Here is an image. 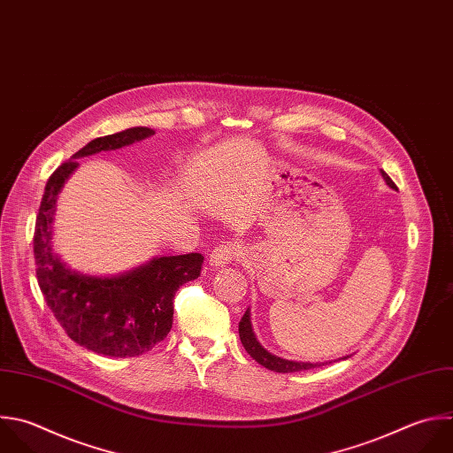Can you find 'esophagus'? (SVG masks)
<instances>
[{
  "label": "esophagus",
  "mask_w": 453,
  "mask_h": 453,
  "mask_svg": "<svg viewBox=\"0 0 453 453\" xmlns=\"http://www.w3.org/2000/svg\"><path fill=\"white\" fill-rule=\"evenodd\" d=\"M241 253V248L239 244L235 242H225V244H219L216 246L211 255H209V264L212 267H223L226 264H230L237 255Z\"/></svg>",
  "instance_id": "obj_1"
}]
</instances>
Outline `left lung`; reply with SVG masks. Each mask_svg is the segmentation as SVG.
I'll return each instance as SVG.
<instances>
[{
    "mask_svg": "<svg viewBox=\"0 0 453 453\" xmlns=\"http://www.w3.org/2000/svg\"><path fill=\"white\" fill-rule=\"evenodd\" d=\"M380 175L382 179L386 180V184L393 189L395 184L393 180L380 170ZM239 336H241V342L246 349V352L262 366L273 370V372H280V373H288V372H301V370H310V368H315V366H320V365H326V363H308V361H292V359H285V357H280L273 352H269L267 349H264V345L257 340V334L253 331V326H251V313H250V308L246 310V313L242 315L241 322H239ZM349 356L342 357V359H347ZM331 363V361H329Z\"/></svg>",
    "mask_w": 453,
    "mask_h": 453,
    "instance_id": "8db88e82",
    "label": "left lung"
}]
</instances>
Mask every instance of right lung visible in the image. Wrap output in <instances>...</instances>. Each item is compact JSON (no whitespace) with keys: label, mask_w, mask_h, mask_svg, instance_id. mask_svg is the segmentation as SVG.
Segmentation results:
<instances>
[{"label":"right lung","mask_w":453,"mask_h":453,"mask_svg":"<svg viewBox=\"0 0 453 453\" xmlns=\"http://www.w3.org/2000/svg\"><path fill=\"white\" fill-rule=\"evenodd\" d=\"M154 134L150 127H131L92 140L50 177L37 214L34 253L44 299L76 343L103 356H140L165 340L173 324L175 292L200 276L203 257H154L115 276H92L71 269L53 248L57 200L80 166L76 159L117 150Z\"/></svg>","instance_id":"right-lung-1"}]
</instances>
